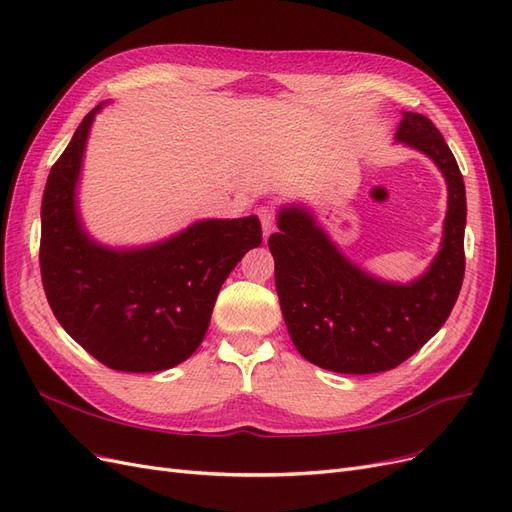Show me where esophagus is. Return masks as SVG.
<instances>
[{
  "label": "esophagus",
  "instance_id": "esophagus-1",
  "mask_svg": "<svg viewBox=\"0 0 512 512\" xmlns=\"http://www.w3.org/2000/svg\"><path fill=\"white\" fill-rule=\"evenodd\" d=\"M259 219H261V230H263V238L268 240V236L274 232V211L270 206H261L257 211Z\"/></svg>",
  "mask_w": 512,
  "mask_h": 512
}]
</instances>
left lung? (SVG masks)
<instances>
[{"label": "left lung", "instance_id": "left-lung-1", "mask_svg": "<svg viewBox=\"0 0 512 512\" xmlns=\"http://www.w3.org/2000/svg\"><path fill=\"white\" fill-rule=\"evenodd\" d=\"M396 143L422 151L447 183V215L437 257L411 282H392L356 266L304 204L278 208L276 293L295 348L335 373L365 375L399 367L437 333L464 280V179L439 128L403 111Z\"/></svg>", "mask_w": 512, "mask_h": 512}]
</instances>
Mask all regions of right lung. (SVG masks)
Returning <instances> with one entry per match:
<instances>
[{"instance_id":"right-lung-1","label":"right lung","mask_w":512,"mask_h":512,"mask_svg":"<svg viewBox=\"0 0 512 512\" xmlns=\"http://www.w3.org/2000/svg\"><path fill=\"white\" fill-rule=\"evenodd\" d=\"M97 105L52 166L42 198L40 268L61 327L109 369L154 373L192 356L219 289L261 244L257 215L202 219L145 246H107L82 223L78 183Z\"/></svg>"}]
</instances>
